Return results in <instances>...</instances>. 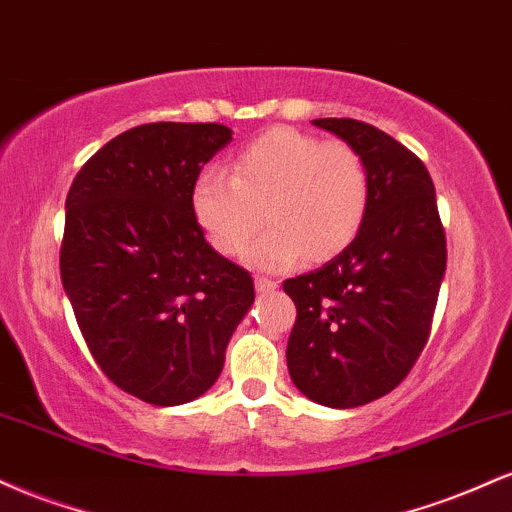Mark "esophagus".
Segmentation results:
<instances>
[{
  "label": "esophagus",
  "mask_w": 512,
  "mask_h": 512,
  "mask_svg": "<svg viewBox=\"0 0 512 512\" xmlns=\"http://www.w3.org/2000/svg\"><path fill=\"white\" fill-rule=\"evenodd\" d=\"M255 289L260 293H272L274 289H279V281L267 279V276H257L255 279Z\"/></svg>",
  "instance_id": "esophagus-1"
}]
</instances>
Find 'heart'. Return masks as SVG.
<instances>
[{
  "mask_svg": "<svg viewBox=\"0 0 512 512\" xmlns=\"http://www.w3.org/2000/svg\"><path fill=\"white\" fill-rule=\"evenodd\" d=\"M370 204L366 158L342 139L322 142L291 127L269 129L240 149L231 175L207 168L192 187V209L221 255L240 257L260 233L252 262L284 269L305 255L322 262L361 231Z\"/></svg>",
  "mask_w": 512,
  "mask_h": 512,
  "instance_id": "heart-1",
  "label": "heart"
}]
</instances>
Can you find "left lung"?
<instances>
[{
    "instance_id": "obj_1",
    "label": "left lung",
    "mask_w": 512,
    "mask_h": 512,
    "mask_svg": "<svg viewBox=\"0 0 512 512\" xmlns=\"http://www.w3.org/2000/svg\"><path fill=\"white\" fill-rule=\"evenodd\" d=\"M313 122L366 158L370 204L358 236L334 260L284 281L296 303L286 363L305 397L351 409L395 390L419 361L448 248L419 156L368 122Z\"/></svg>"
}]
</instances>
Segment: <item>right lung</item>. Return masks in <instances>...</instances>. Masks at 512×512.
Masks as SVG:
<instances>
[{"instance_id": "obj_1", "label": "right lung", "mask_w": 512, "mask_h": 512, "mask_svg": "<svg viewBox=\"0 0 512 512\" xmlns=\"http://www.w3.org/2000/svg\"><path fill=\"white\" fill-rule=\"evenodd\" d=\"M216 122H149L110 139L69 187L60 274L96 363L156 407L197 399L255 301L250 272L204 240L192 187L231 142Z\"/></svg>"}]
</instances>
